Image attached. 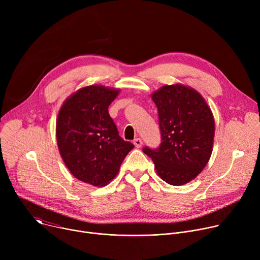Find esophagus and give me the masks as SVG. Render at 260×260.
<instances>
[{"label":"esophagus","mask_w":260,"mask_h":260,"mask_svg":"<svg viewBox=\"0 0 260 260\" xmlns=\"http://www.w3.org/2000/svg\"><path fill=\"white\" fill-rule=\"evenodd\" d=\"M134 144H135V146H136L137 148H140L143 143H142V140H141L140 138H136V139L134 140Z\"/></svg>","instance_id":"1"}]
</instances>
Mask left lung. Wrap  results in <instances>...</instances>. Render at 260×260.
Returning a JSON list of instances; mask_svg holds the SVG:
<instances>
[{"label":"left lung","mask_w":260,"mask_h":260,"mask_svg":"<svg viewBox=\"0 0 260 260\" xmlns=\"http://www.w3.org/2000/svg\"><path fill=\"white\" fill-rule=\"evenodd\" d=\"M157 107L161 143L156 149L144 147L158 176L171 185L194 179L212 154L215 124L212 111L194 89L181 84L165 85L152 94Z\"/></svg>","instance_id":"left-lung-1"}]
</instances>
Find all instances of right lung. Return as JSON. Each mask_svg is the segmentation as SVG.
<instances>
[{"label": "right lung", "instance_id": "add662e5", "mask_svg": "<svg viewBox=\"0 0 260 260\" xmlns=\"http://www.w3.org/2000/svg\"><path fill=\"white\" fill-rule=\"evenodd\" d=\"M118 89L90 85L72 94L59 110L56 140L69 171L78 180L104 186L135 147L118 134L108 108Z\"/></svg>", "mask_w": 260, "mask_h": 260}]
</instances>
